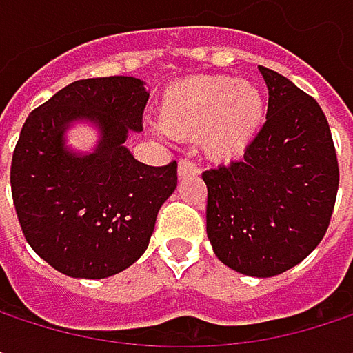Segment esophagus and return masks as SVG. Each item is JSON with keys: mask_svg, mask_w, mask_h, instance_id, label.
I'll return each instance as SVG.
<instances>
[{"mask_svg": "<svg viewBox=\"0 0 353 353\" xmlns=\"http://www.w3.org/2000/svg\"><path fill=\"white\" fill-rule=\"evenodd\" d=\"M177 174H179V177L198 176L200 170H198L196 163H192V161H188V159H179V163H177Z\"/></svg>", "mask_w": 353, "mask_h": 353, "instance_id": "1", "label": "esophagus"}]
</instances>
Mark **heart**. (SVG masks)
Masks as SVG:
<instances>
[{"label": "heart", "instance_id": "b5f03b06", "mask_svg": "<svg viewBox=\"0 0 353 353\" xmlns=\"http://www.w3.org/2000/svg\"><path fill=\"white\" fill-rule=\"evenodd\" d=\"M263 92L231 75H194L163 90L157 102L159 128L179 141H198L216 163L237 161L265 124Z\"/></svg>", "mask_w": 353, "mask_h": 353}]
</instances>
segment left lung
<instances>
[{"label": "left lung", "mask_w": 353, "mask_h": 353, "mask_svg": "<svg viewBox=\"0 0 353 353\" xmlns=\"http://www.w3.org/2000/svg\"><path fill=\"white\" fill-rule=\"evenodd\" d=\"M268 85L265 124L241 161L204 172L206 235L231 270L272 278L321 243L335 206L339 168L317 102L280 73Z\"/></svg>", "instance_id": "8db88e82"}]
</instances>
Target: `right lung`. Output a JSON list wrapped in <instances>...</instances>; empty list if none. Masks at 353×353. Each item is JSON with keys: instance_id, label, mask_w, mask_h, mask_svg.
<instances>
[{"instance_id": "add662e5", "label": "right lung", "mask_w": 353, "mask_h": 353, "mask_svg": "<svg viewBox=\"0 0 353 353\" xmlns=\"http://www.w3.org/2000/svg\"><path fill=\"white\" fill-rule=\"evenodd\" d=\"M147 100L137 77L79 79L22 126L10 176L14 206L26 241L65 276L98 280L132 265L176 190V161L151 168L124 145L143 130ZM79 121L99 130L92 152L66 145V130Z\"/></svg>"}]
</instances>
